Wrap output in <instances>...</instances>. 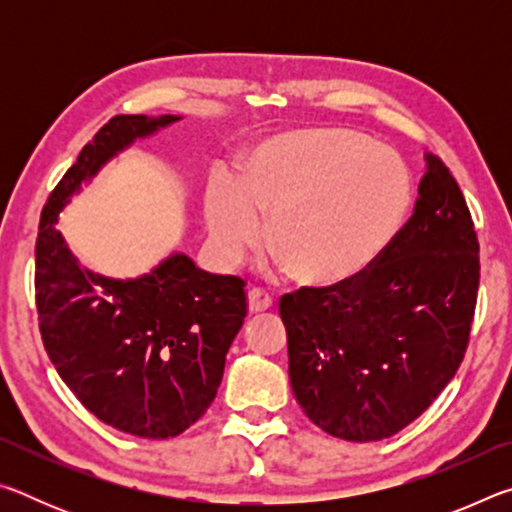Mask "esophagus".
I'll use <instances>...</instances> for the list:
<instances>
[{
    "label": "esophagus",
    "mask_w": 512,
    "mask_h": 512,
    "mask_svg": "<svg viewBox=\"0 0 512 512\" xmlns=\"http://www.w3.org/2000/svg\"><path fill=\"white\" fill-rule=\"evenodd\" d=\"M271 307H273L271 293L264 291V289L248 291V311H250V314H259V311H266Z\"/></svg>",
    "instance_id": "1"
}]
</instances>
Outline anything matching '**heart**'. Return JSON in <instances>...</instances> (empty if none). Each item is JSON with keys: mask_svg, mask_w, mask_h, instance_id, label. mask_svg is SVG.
<instances>
[{"mask_svg": "<svg viewBox=\"0 0 512 512\" xmlns=\"http://www.w3.org/2000/svg\"><path fill=\"white\" fill-rule=\"evenodd\" d=\"M411 207L395 151L339 128H300L259 142L244 176L214 173L205 219L216 255L237 264L264 239L311 287L357 280L391 246Z\"/></svg>", "mask_w": 512, "mask_h": 512, "instance_id": "b5f03b06", "label": "heart"}]
</instances>
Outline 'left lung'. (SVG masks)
<instances>
[{"label": "left lung", "mask_w": 512, "mask_h": 512, "mask_svg": "<svg viewBox=\"0 0 512 512\" xmlns=\"http://www.w3.org/2000/svg\"><path fill=\"white\" fill-rule=\"evenodd\" d=\"M424 162L411 219L366 273L280 300L293 395L316 427L350 443L391 438L420 418L470 339L479 241L445 162Z\"/></svg>", "instance_id": "left-lung-1"}]
</instances>
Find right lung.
Returning <instances> with one entry per match:
<instances>
[{
  "instance_id": "obj_1",
  "label": "right lung",
  "mask_w": 512,
  "mask_h": 512,
  "mask_svg": "<svg viewBox=\"0 0 512 512\" xmlns=\"http://www.w3.org/2000/svg\"><path fill=\"white\" fill-rule=\"evenodd\" d=\"M180 119L112 117L51 192L36 241L40 334L60 379L101 422L158 440L210 409L246 318L244 280L207 273L185 253L140 277H106L79 262L56 223L115 155Z\"/></svg>"
}]
</instances>
